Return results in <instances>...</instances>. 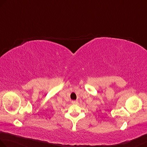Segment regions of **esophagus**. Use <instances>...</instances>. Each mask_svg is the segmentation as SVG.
<instances>
[{
  "label": "esophagus",
  "instance_id": "obj_1",
  "mask_svg": "<svg viewBox=\"0 0 147 147\" xmlns=\"http://www.w3.org/2000/svg\"><path fill=\"white\" fill-rule=\"evenodd\" d=\"M72 103L73 104H77L78 101H72Z\"/></svg>",
  "mask_w": 147,
  "mask_h": 147
}]
</instances>
